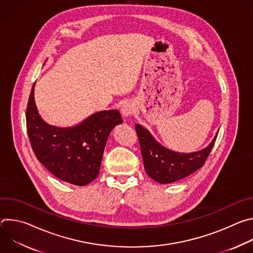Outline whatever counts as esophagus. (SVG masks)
<instances>
[{"mask_svg": "<svg viewBox=\"0 0 253 253\" xmlns=\"http://www.w3.org/2000/svg\"><path fill=\"white\" fill-rule=\"evenodd\" d=\"M121 113L124 117L131 116L135 111V106L134 103L131 101H126L121 105Z\"/></svg>", "mask_w": 253, "mask_h": 253, "instance_id": "34e87169", "label": "esophagus"}]
</instances>
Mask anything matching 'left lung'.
Returning <instances> with one entry per match:
<instances>
[{
    "label": "left lung",
    "instance_id": "1",
    "mask_svg": "<svg viewBox=\"0 0 253 253\" xmlns=\"http://www.w3.org/2000/svg\"><path fill=\"white\" fill-rule=\"evenodd\" d=\"M139 138L144 167L149 177L161 184L183 179L201 168L213 148L218 132L209 145L192 153L175 152L162 146L150 132L139 124L135 125Z\"/></svg>",
    "mask_w": 253,
    "mask_h": 253
}]
</instances>
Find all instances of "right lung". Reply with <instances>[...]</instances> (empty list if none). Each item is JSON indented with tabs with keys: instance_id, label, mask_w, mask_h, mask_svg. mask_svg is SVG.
Here are the masks:
<instances>
[{
	"instance_id": "add662e5",
	"label": "right lung",
	"mask_w": 253,
	"mask_h": 253,
	"mask_svg": "<svg viewBox=\"0 0 253 253\" xmlns=\"http://www.w3.org/2000/svg\"><path fill=\"white\" fill-rule=\"evenodd\" d=\"M34 89L35 83L28 101L26 122L36 157L63 181L79 186L89 184L99 174L108 136L122 123L120 112L100 111L74 127L51 126L38 113Z\"/></svg>"
}]
</instances>
